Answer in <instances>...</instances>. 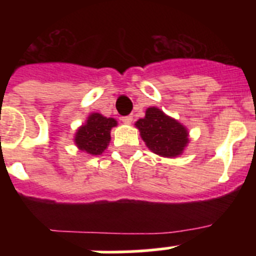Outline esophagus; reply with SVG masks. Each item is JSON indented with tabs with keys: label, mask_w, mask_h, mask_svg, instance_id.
<instances>
[{
	"label": "esophagus",
	"mask_w": 256,
	"mask_h": 256,
	"mask_svg": "<svg viewBox=\"0 0 256 256\" xmlns=\"http://www.w3.org/2000/svg\"><path fill=\"white\" fill-rule=\"evenodd\" d=\"M122 122L124 124H130L133 122V116L132 115H126V116H122Z\"/></svg>",
	"instance_id": "34e87169"
}]
</instances>
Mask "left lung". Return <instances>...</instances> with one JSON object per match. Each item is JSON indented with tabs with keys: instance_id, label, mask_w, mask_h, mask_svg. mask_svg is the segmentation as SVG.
<instances>
[{
	"instance_id": "8db88e82",
	"label": "left lung",
	"mask_w": 256,
	"mask_h": 256,
	"mask_svg": "<svg viewBox=\"0 0 256 256\" xmlns=\"http://www.w3.org/2000/svg\"><path fill=\"white\" fill-rule=\"evenodd\" d=\"M136 126L146 146L164 158L180 156L190 141L186 126L158 108H148L144 118L136 122Z\"/></svg>"
}]
</instances>
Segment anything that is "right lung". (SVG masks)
<instances>
[{"label":"right lung","instance_id":"right-lung-1","mask_svg":"<svg viewBox=\"0 0 256 256\" xmlns=\"http://www.w3.org/2000/svg\"><path fill=\"white\" fill-rule=\"evenodd\" d=\"M116 120L106 118L98 112H92L86 123L79 126L74 142L80 151L90 155H101L110 142V130L116 126Z\"/></svg>","mask_w":256,"mask_h":256}]
</instances>
